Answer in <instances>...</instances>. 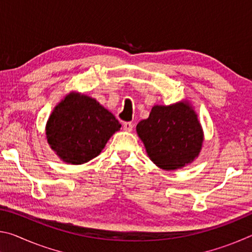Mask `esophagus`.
Returning a JSON list of instances; mask_svg holds the SVG:
<instances>
[{
  "label": "esophagus",
  "instance_id": "1",
  "mask_svg": "<svg viewBox=\"0 0 252 252\" xmlns=\"http://www.w3.org/2000/svg\"><path fill=\"white\" fill-rule=\"evenodd\" d=\"M132 129H133V125L131 122H125L123 123V130H126L127 132H131Z\"/></svg>",
  "mask_w": 252,
  "mask_h": 252
}]
</instances>
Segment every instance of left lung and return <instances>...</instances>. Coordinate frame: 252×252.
Listing matches in <instances>:
<instances>
[{"label":"left lung","instance_id":"8db88e82","mask_svg":"<svg viewBox=\"0 0 252 252\" xmlns=\"http://www.w3.org/2000/svg\"><path fill=\"white\" fill-rule=\"evenodd\" d=\"M136 133L150 160L167 171L192 163L202 149L201 123L188 101L152 106L149 118L136 126Z\"/></svg>","mask_w":252,"mask_h":252}]
</instances>
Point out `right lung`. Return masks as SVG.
I'll list each match as a JSON object with an SVG mask.
<instances>
[{
    "instance_id": "1",
    "label": "right lung",
    "mask_w": 252,
    "mask_h": 252,
    "mask_svg": "<svg viewBox=\"0 0 252 252\" xmlns=\"http://www.w3.org/2000/svg\"><path fill=\"white\" fill-rule=\"evenodd\" d=\"M121 125L93 97L70 92L59 102L46 122V140L60 159L83 164L94 159Z\"/></svg>"
}]
</instances>
